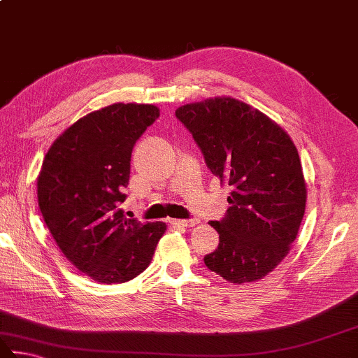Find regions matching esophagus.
<instances>
[{
	"instance_id": "1",
	"label": "esophagus",
	"mask_w": 358,
	"mask_h": 358,
	"mask_svg": "<svg viewBox=\"0 0 358 358\" xmlns=\"http://www.w3.org/2000/svg\"><path fill=\"white\" fill-rule=\"evenodd\" d=\"M171 222L173 224V225H178V227H185V229H191V227H194V225H197L199 224V220L197 219H181V220H171Z\"/></svg>"
}]
</instances>
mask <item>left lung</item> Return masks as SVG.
<instances>
[{
	"instance_id": "obj_1",
	"label": "left lung",
	"mask_w": 358,
	"mask_h": 358,
	"mask_svg": "<svg viewBox=\"0 0 358 358\" xmlns=\"http://www.w3.org/2000/svg\"><path fill=\"white\" fill-rule=\"evenodd\" d=\"M213 175L231 187L230 206L211 220L219 247L206 268L230 283L255 282L287 257L305 213L307 189L289 136L268 115L222 96L175 111Z\"/></svg>"
}]
</instances>
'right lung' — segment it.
<instances>
[{
	"mask_svg": "<svg viewBox=\"0 0 358 358\" xmlns=\"http://www.w3.org/2000/svg\"><path fill=\"white\" fill-rule=\"evenodd\" d=\"M159 117L153 105L115 103L67 128L37 178L42 217L64 255L94 280L123 283L148 268L164 222L123 216L131 152Z\"/></svg>",
	"mask_w": 358,
	"mask_h": 358,
	"instance_id": "add662e5",
	"label": "right lung"
}]
</instances>
